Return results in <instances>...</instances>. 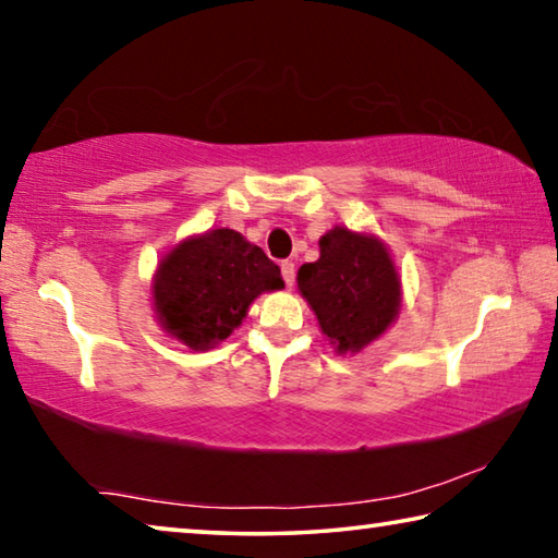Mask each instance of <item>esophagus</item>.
<instances>
[{"label": "esophagus", "instance_id": "esophagus-1", "mask_svg": "<svg viewBox=\"0 0 558 558\" xmlns=\"http://www.w3.org/2000/svg\"><path fill=\"white\" fill-rule=\"evenodd\" d=\"M280 272H282V280H286V286L290 288L292 282H295V263H292V260H282V263H280Z\"/></svg>", "mask_w": 558, "mask_h": 558}]
</instances>
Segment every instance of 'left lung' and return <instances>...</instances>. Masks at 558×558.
Returning <instances> with one entry per match:
<instances>
[{
    "instance_id": "1",
    "label": "left lung",
    "mask_w": 558,
    "mask_h": 558,
    "mask_svg": "<svg viewBox=\"0 0 558 558\" xmlns=\"http://www.w3.org/2000/svg\"><path fill=\"white\" fill-rule=\"evenodd\" d=\"M298 288L337 352H359L399 315L401 282L384 243L337 226L319 258L298 270Z\"/></svg>"
}]
</instances>
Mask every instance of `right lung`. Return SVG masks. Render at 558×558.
Returning <instances> with one entry per match:
<instances>
[{"label":"right lung","mask_w":558,"mask_h":558,"mask_svg":"<svg viewBox=\"0 0 558 558\" xmlns=\"http://www.w3.org/2000/svg\"><path fill=\"white\" fill-rule=\"evenodd\" d=\"M280 268L231 229L179 243L159 263L155 310L169 335L192 349L223 342L260 292L280 290Z\"/></svg>","instance_id":"right-lung-1"}]
</instances>
